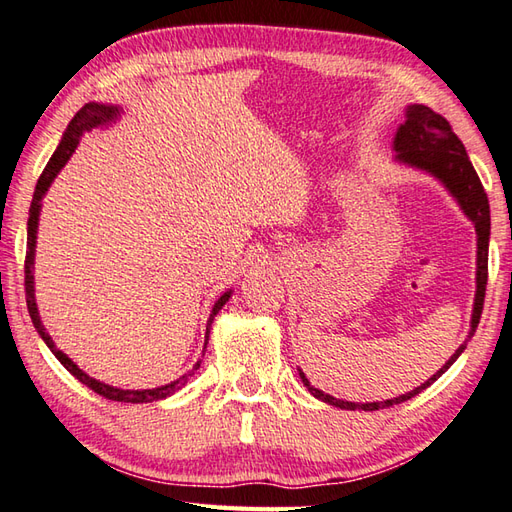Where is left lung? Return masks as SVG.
<instances>
[{
  "mask_svg": "<svg viewBox=\"0 0 512 512\" xmlns=\"http://www.w3.org/2000/svg\"><path fill=\"white\" fill-rule=\"evenodd\" d=\"M393 150L398 152L395 159L400 163L411 165V168H420L433 174L435 179H440L446 190L455 196V201L460 203L464 214L471 218L477 232V291H475V305H473V320H471V336L475 333L479 318H482L484 309V296H486V280H488V238H490V207H488V196L484 192V185L479 181V176L473 168L471 159H468L464 143L457 139L453 132L451 123H448L442 114L433 112L431 108L422 106V103H413V106L406 108V121L398 128L393 141ZM468 336V338H471ZM466 349V342L457 349L444 367L437 371L433 378L426 380L422 387H417L409 393L400 395V398H393L387 402H369V404H356V402H344L336 400L333 395L322 393L320 389L311 387L307 375L300 373V380L314 398L327 402L331 406H338V409H349V411H378L387 409V406L400 404L415 398L417 393H422L426 387L440 378V375L451 367V364L462 356Z\"/></svg>",
  "mask_w": 512,
  "mask_h": 512,
  "instance_id": "obj_1",
  "label": "left lung"
}]
</instances>
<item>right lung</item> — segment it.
<instances>
[{"label":"right lung","instance_id":"right-lung-1","mask_svg":"<svg viewBox=\"0 0 512 512\" xmlns=\"http://www.w3.org/2000/svg\"><path fill=\"white\" fill-rule=\"evenodd\" d=\"M119 117V108L117 106H103V103H86L77 114L75 119L70 121L68 130L64 132V139H61V143L57 145L55 154L50 156L48 165L44 168V172H41L39 181H37V187H35V194H33V203H30V216H28V241H26V263H24V285H26V305H28V314H30V320H33V325L37 329V333L41 336V340H44L48 344V349L55 353V358L64 364V367L75 375V378L86 384L88 389H92L95 393L103 395V398L108 400H114V402H132V404H143V402H154V400H163L168 398V395L179 391L183 384L187 382V378H190L192 371H196L198 367H201V362L194 364V369L183 375V378L174 380L170 384H165V387H159V389H143V391H123V389H117V387H110V384H103L95 378H90L88 373H83L75 362H72L64 351H59L55 347V342H52V338L46 333L44 325H41V318H39V311H37V302H35V283H33V265H35V243H37V225H39V210H41V198H44V194L48 192L50 183L55 181V176L59 174V170L64 168V165L68 163V159L72 156V152H75V148L79 145V139L83 132H88L92 128H97V125H103L108 123L112 119ZM229 296H232V291H225V294L218 298L214 302V309L210 314V320H207V338H210V325L214 316L218 314V311L223 309L225 302L229 300ZM207 344V342H205Z\"/></svg>","mask_w":512,"mask_h":512}]
</instances>
